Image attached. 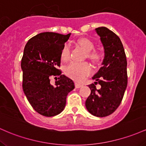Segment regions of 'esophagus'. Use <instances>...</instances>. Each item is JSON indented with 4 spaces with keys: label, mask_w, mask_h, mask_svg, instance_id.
I'll return each mask as SVG.
<instances>
[{
    "label": "esophagus",
    "mask_w": 146,
    "mask_h": 146,
    "mask_svg": "<svg viewBox=\"0 0 146 146\" xmlns=\"http://www.w3.org/2000/svg\"><path fill=\"white\" fill-rule=\"evenodd\" d=\"M83 86V85L81 84V83H75V87L76 88H80Z\"/></svg>",
    "instance_id": "1"
}]
</instances>
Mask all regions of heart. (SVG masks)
<instances>
[{
  "label": "heart",
  "instance_id": "1",
  "mask_svg": "<svg viewBox=\"0 0 146 146\" xmlns=\"http://www.w3.org/2000/svg\"><path fill=\"white\" fill-rule=\"evenodd\" d=\"M80 47L86 52V57L94 63H97L103 58V53L98 50H92L94 48V43L88 38H82L78 40ZM60 58L63 61H67L70 58V46L65 43L62 48ZM92 72V68L87 63H75L72 62L65 68V73L70 78L76 81H83Z\"/></svg>",
  "mask_w": 146,
  "mask_h": 146
}]
</instances>
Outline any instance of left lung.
Returning a JSON list of instances; mask_svg holds the SVG:
<instances>
[{"mask_svg": "<svg viewBox=\"0 0 146 146\" xmlns=\"http://www.w3.org/2000/svg\"><path fill=\"white\" fill-rule=\"evenodd\" d=\"M104 47L103 66L94 74V83L89 85L91 93L86 101L90 114L98 117L112 114L121 103L127 85V60L123 46L116 34L106 27L95 29ZM99 83L102 87L96 89Z\"/></svg>", "mask_w": 146, "mask_h": 146, "instance_id": "1", "label": "left lung"}]
</instances>
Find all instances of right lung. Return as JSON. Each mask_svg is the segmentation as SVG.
<instances>
[{
  "instance_id": "1",
  "label": "right lung",
  "mask_w": 146,
  "mask_h": 146,
  "mask_svg": "<svg viewBox=\"0 0 146 146\" xmlns=\"http://www.w3.org/2000/svg\"><path fill=\"white\" fill-rule=\"evenodd\" d=\"M71 34L42 32L28 40L21 60L23 90L34 110L45 117H54L63 110L68 93L74 88L71 78L58 69L60 53ZM55 76V86L50 83Z\"/></svg>"
}]
</instances>
